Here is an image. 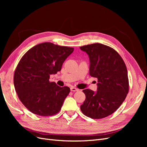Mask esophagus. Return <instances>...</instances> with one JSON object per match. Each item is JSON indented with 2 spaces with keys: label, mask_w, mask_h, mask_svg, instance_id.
Returning a JSON list of instances; mask_svg holds the SVG:
<instances>
[{
  "label": "esophagus",
  "mask_w": 147,
  "mask_h": 147,
  "mask_svg": "<svg viewBox=\"0 0 147 147\" xmlns=\"http://www.w3.org/2000/svg\"><path fill=\"white\" fill-rule=\"evenodd\" d=\"M70 91H78V90L77 88H75V87H71L70 88Z\"/></svg>",
  "instance_id": "1"
}]
</instances>
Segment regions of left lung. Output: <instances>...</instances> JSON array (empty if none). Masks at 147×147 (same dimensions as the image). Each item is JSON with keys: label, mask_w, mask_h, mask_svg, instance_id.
I'll use <instances>...</instances> for the list:
<instances>
[{"label": "left lung", "mask_w": 147, "mask_h": 147, "mask_svg": "<svg viewBox=\"0 0 147 147\" xmlns=\"http://www.w3.org/2000/svg\"><path fill=\"white\" fill-rule=\"evenodd\" d=\"M89 56L90 75L97 79V90H83L86 99L82 113L93 119L104 118L114 113L125 100L129 79L125 63L113 48L101 43L80 47Z\"/></svg>", "instance_id": "left-lung-1"}]
</instances>
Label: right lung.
<instances>
[{"label": "right lung", "mask_w": 147, "mask_h": 147, "mask_svg": "<svg viewBox=\"0 0 147 147\" xmlns=\"http://www.w3.org/2000/svg\"><path fill=\"white\" fill-rule=\"evenodd\" d=\"M74 49L45 42L31 48L21 57L13 82L20 100L30 112L42 117L59 112L70 90L49 79L50 75L61 70Z\"/></svg>", "instance_id": "obj_1"}]
</instances>
